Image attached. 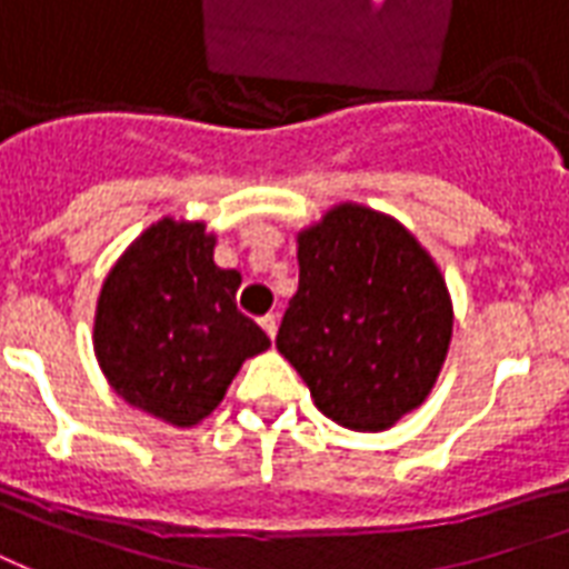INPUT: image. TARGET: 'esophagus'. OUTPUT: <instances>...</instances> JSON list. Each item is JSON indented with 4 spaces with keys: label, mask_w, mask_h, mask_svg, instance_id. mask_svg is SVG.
Masks as SVG:
<instances>
[{
    "label": "esophagus",
    "mask_w": 569,
    "mask_h": 569,
    "mask_svg": "<svg viewBox=\"0 0 569 569\" xmlns=\"http://www.w3.org/2000/svg\"><path fill=\"white\" fill-rule=\"evenodd\" d=\"M260 327H263V332H267L269 339H276V330H279V318H276V315H263V318H260Z\"/></svg>",
    "instance_id": "1"
}]
</instances>
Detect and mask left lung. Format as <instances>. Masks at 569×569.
<instances>
[{
    "mask_svg": "<svg viewBox=\"0 0 569 569\" xmlns=\"http://www.w3.org/2000/svg\"><path fill=\"white\" fill-rule=\"evenodd\" d=\"M300 288L276 348L320 411L357 431L390 429L429 396L452 309L441 272L399 221L336 207L300 233Z\"/></svg>",
    "mask_w": 569,
    "mask_h": 569,
    "instance_id": "1",
    "label": "left lung"
}]
</instances>
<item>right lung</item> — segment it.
I'll return each instance as SVG.
<instances>
[{"instance_id": "obj_1", "label": "right lung", "mask_w": 569, "mask_h": 569, "mask_svg": "<svg viewBox=\"0 0 569 569\" xmlns=\"http://www.w3.org/2000/svg\"><path fill=\"white\" fill-rule=\"evenodd\" d=\"M198 221L164 219L110 269L96 311V353L110 387L140 411L194 426L224 399L239 366L269 348L237 309V269L212 260Z\"/></svg>"}]
</instances>
